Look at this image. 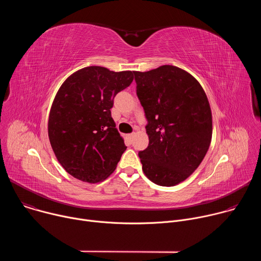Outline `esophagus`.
Segmentation results:
<instances>
[{
    "instance_id": "1",
    "label": "esophagus",
    "mask_w": 261,
    "mask_h": 261,
    "mask_svg": "<svg viewBox=\"0 0 261 261\" xmlns=\"http://www.w3.org/2000/svg\"><path fill=\"white\" fill-rule=\"evenodd\" d=\"M133 136H134V133H131V134H128V138L131 140L132 138H133Z\"/></svg>"
}]
</instances>
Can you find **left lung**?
I'll use <instances>...</instances> for the list:
<instances>
[{
    "label": "left lung",
    "mask_w": 261,
    "mask_h": 261,
    "mask_svg": "<svg viewBox=\"0 0 261 261\" xmlns=\"http://www.w3.org/2000/svg\"><path fill=\"white\" fill-rule=\"evenodd\" d=\"M147 124L148 145L138 153L142 170L159 186L177 185L199 166L212 140V113L200 84L185 70L163 65L134 71Z\"/></svg>",
    "instance_id": "left-lung-1"
}]
</instances>
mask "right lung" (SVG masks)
<instances>
[{
  "label": "right lung",
  "instance_id": "right-lung-1",
  "mask_svg": "<svg viewBox=\"0 0 261 261\" xmlns=\"http://www.w3.org/2000/svg\"><path fill=\"white\" fill-rule=\"evenodd\" d=\"M134 71L83 68L58 91L48 119V137L64 169L83 181L98 182L116 169L127 146L111 118L116 95L133 82Z\"/></svg>",
  "mask_w": 261,
  "mask_h": 261
}]
</instances>
